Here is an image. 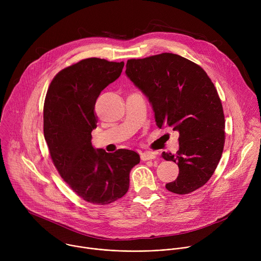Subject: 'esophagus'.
I'll list each match as a JSON object with an SVG mask.
<instances>
[{
  "label": "esophagus",
  "mask_w": 261,
  "mask_h": 261,
  "mask_svg": "<svg viewBox=\"0 0 261 261\" xmlns=\"http://www.w3.org/2000/svg\"><path fill=\"white\" fill-rule=\"evenodd\" d=\"M140 159L142 161H147V160H154L156 159V155L154 153H151V152H145V153H142L140 155Z\"/></svg>",
  "instance_id": "1"
}]
</instances>
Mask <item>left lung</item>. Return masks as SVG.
<instances>
[{"label": "left lung", "instance_id": "1", "mask_svg": "<svg viewBox=\"0 0 261 261\" xmlns=\"http://www.w3.org/2000/svg\"><path fill=\"white\" fill-rule=\"evenodd\" d=\"M126 74L151 102L157 126L179 133L176 154L162 153L179 169L166 189L180 195L199 189L215 172L225 143L223 106L206 72L188 59L163 53L128 60Z\"/></svg>", "mask_w": 261, "mask_h": 261}]
</instances>
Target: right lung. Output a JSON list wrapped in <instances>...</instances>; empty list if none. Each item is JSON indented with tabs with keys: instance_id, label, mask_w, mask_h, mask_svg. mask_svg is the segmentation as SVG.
Segmentation results:
<instances>
[{
	"instance_id": "1",
	"label": "right lung",
	"mask_w": 261,
	"mask_h": 261,
	"mask_svg": "<svg viewBox=\"0 0 261 261\" xmlns=\"http://www.w3.org/2000/svg\"><path fill=\"white\" fill-rule=\"evenodd\" d=\"M124 62L82 60L51 81L43 107V132L50 158L62 178L84 200L108 204L129 189V174L139 155L120 148L106 153L92 145L97 127L95 104L102 90L121 75Z\"/></svg>"
}]
</instances>
